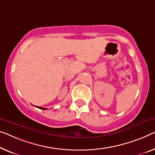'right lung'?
<instances>
[{
  "label": "right lung",
  "mask_w": 155,
  "mask_h": 155,
  "mask_svg": "<svg viewBox=\"0 0 155 155\" xmlns=\"http://www.w3.org/2000/svg\"><path fill=\"white\" fill-rule=\"evenodd\" d=\"M35 107L40 108V109H42V110H47V108H43V107Z\"/></svg>",
  "instance_id": "obj_1"
}]
</instances>
